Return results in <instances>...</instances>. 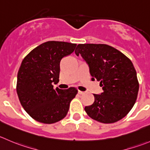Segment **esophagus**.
I'll return each instance as SVG.
<instances>
[{
  "instance_id": "34e87169",
  "label": "esophagus",
  "mask_w": 150,
  "mask_h": 150,
  "mask_svg": "<svg viewBox=\"0 0 150 150\" xmlns=\"http://www.w3.org/2000/svg\"><path fill=\"white\" fill-rule=\"evenodd\" d=\"M78 94H83L84 93H85V92H84V91H80V90H78Z\"/></svg>"
}]
</instances>
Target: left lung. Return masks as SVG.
Masks as SVG:
<instances>
[{
  "mask_svg": "<svg viewBox=\"0 0 150 150\" xmlns=\"http://www.w3.org/2000/svg\"><path fill=\"white\" fill-rule=\"evenodd\" d=\"M89 68L91 81H100L103 91L94 94V101L86 106L88 117L102 123H114L129 113L139 92L136 71L122 53L104 44H79L75 51Z\"/></svg>",
  "mask_w": 150,
  "mask_h": 150,
  "instance_id": "1",
  "label": "left lung"
}]
</instances>
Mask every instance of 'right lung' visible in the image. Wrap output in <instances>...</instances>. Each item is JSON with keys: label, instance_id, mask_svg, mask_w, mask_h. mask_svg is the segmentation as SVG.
Segmentation results:
<instances>
[{"label": "right lung", "instance_id": "right-lung-1", "mask_svg": "<svg viewBox=\"0 0 150 150\" xmlns=\"http://www.w3.org/2000/svg\"><path fill=\"white\" fill-rule=\"evenodd\" d=\"M76 44L49 41L30 52L17 73V92L23 108L36 121L53 124L66 117L78 93L74 87L53 88L59 81L60 62L75 50Z\"/></svg>", "mask_w": 150, "mask_h": 150}]
</instances>
